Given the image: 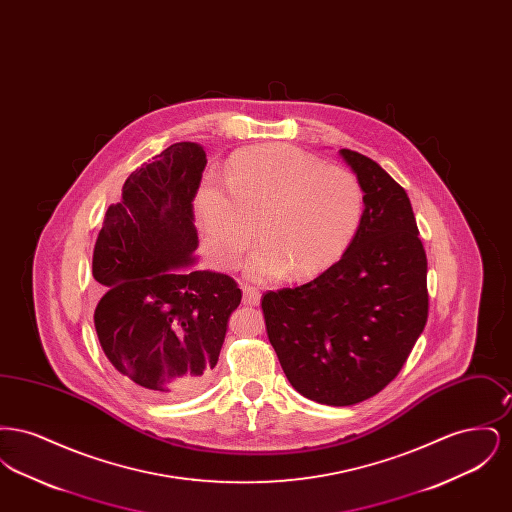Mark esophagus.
Segmentation results:
<instances>
[{
  "instance_id": "34e87169",
  "label": "esophagus",
  "mask_w": 512,
  "mask_h": 512,
  "mask_svg": "<svg viewBox=\"0 0 512 512\" xmlns=\"http://www.w3.org/2000/svg\"><path fill=\"white\" fill-rule=\"evenodd\" d=\"M259 301H261V292L257 290V288H251V286H245L244 288V303L245 305H251V307H255V305H259Z\"/></svg>"
}]
</instances>
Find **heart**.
<instances>
[{"label":"heart","mask_w":512,"mask_h":512,"mask_svg":"<svg viewBox=\"0 0 512 512\" xmlns=\"http://www.w3.org/2000/svg\"><path fill=\"white\" fill-rule=\"evenodd\" d=\"M199 207L213 257L226 270L240 265L259 222L263 244L245 272L255 282H270L288 270L309 278L334 267L359 236L366 197L353 172L270 144L236 153L228 186L209 180Z\"/></svg>","instance_id":"1"}]
</instances>
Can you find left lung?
<instances>
[{
  "mask_svg": "<svg viewBox=\"0 0 512 512\" xmlns=\"http://www.w3.org/2000/svg\"><path fill=\"white\" fill-rule=\"evenodd\" d=\"M366 197L357 240L315 280L263 295L268 340L307 399L347 407L384 390L428 320L426 251L411 199L376 161L340 149Z\"/></svg>",
  "mask_w": 512,
  "mask_h": 512,
  "instance_id": "8db88e82",
  "label": "left lung"
}]
</instances>
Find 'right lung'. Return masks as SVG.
<instances>
[{"instance_id":"add662e5","label":"right lung","mask_w":512,"mask_h":512,"mask_svg":"<svg viewBox=\"0 0 512 512\" xmlns=\"http://www.w3.org/2000/svg\"><path fill=\"white\" fill-rule=\"evenodd\" d=\"M153 159L105 213L92 259L103 290L94 324L124 380L155 401H182L211 382L242 290L226 274L192 268L203 147L178 142Z\"/></svg>"}]
</instances>
